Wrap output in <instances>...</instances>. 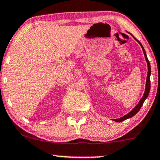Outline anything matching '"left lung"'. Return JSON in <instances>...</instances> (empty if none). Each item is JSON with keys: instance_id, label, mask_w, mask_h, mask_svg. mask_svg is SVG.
I'll return each instance as SVG.
<instances>
[{"instance_id": "1", "label": "left lung", "mask_w": 160, "mask_h": 160, "mask_svg": "<svg viewBox=\"0 0 160 160\" xmlns=\"http://www.w3.org/2000/svg\"><path fill=\"white\" fill-rule=\"evenodd\" d=\"M137 40V39H136ZM137 42L138 43L140 44V45L142 46V50H143V52H144V55H145V59L146 61H147V63H148V76H147V80H146V87H145V93H144V95L143 97L142 98V99L140 100L139 103H138L137 105H136V107L134 108L133 109L131 112H130L128 113V115H124V117H122V118H118V119H115V122H124V120H126V119L128 118H131V117L133 116V115H135L136 113L138 112V111H139V109H141L142 106L143 105V103L144 101H145V99L147 98L148 95H149V92H150V88H151V80H150V76H151V65H150V62H149V60H148V57H147V55H146V53L145 51V49H144L143 46L142 45V44L140 43L139 41Z\"/></svg>"}]
</instances>
